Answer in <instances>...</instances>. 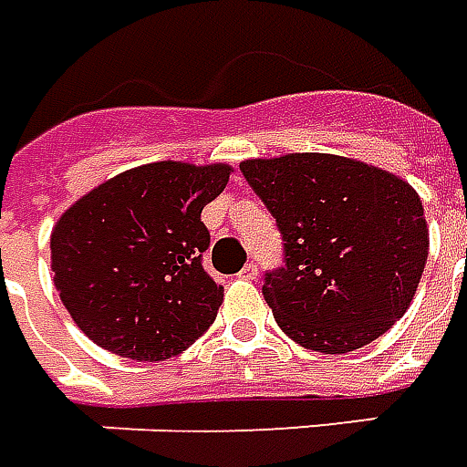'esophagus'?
<instances>
[{"mask_svg":"<svg viewBox=\"0 0 467 467\" xmlns=\"http://www.w3.org/2000/svg\"><path fill=\"white\" fill-rule=\"evenodd\" d=\"M241 279H256V276H259V266H256V264H254V261H249V264H246V266H244V269H241V274H239Z\"/></svg>","mask_w":467,"mask_h":467,"instance_id":"1","label":"esophagus"}]
</instances>
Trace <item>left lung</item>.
I'll list each match as a JSON object with an SVG mask.
<instances>
[{"instance_id": "8db88e82", "label": "left lung", "mask_w": 467, "mask_h": 467, "mask_svg": "<svg viewBox=\"0 0 467 467\" xmlns=\"http://www.w3.org/2000/svg\"><path fill=\"white\" fill-rule=\"evenodd\" d=\"M241 173L284 241V264L264 274V299L294 342L345 355L408 312L428 261V223L405 181L324 153L246 161Z\"/></svg>"}]
</instances>
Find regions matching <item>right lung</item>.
Returning a JSON list of instances; mask_svg holds the SVG:
<instances>
[{"instance_id": "right-lung-1", "label": "right lung", "mask_w": 467, "mask_h": 467, "mask_svg": "<svg viewBox=\"0 0 467 467\" xmlns=\"http://www.w3.org/2000/svg\"><path fill=\"white\" fill-rule=\"evenodd\" d=\"M228 165L150 163L82 196L52 231V271L69 317L95 345L168 359L216 319L223 286L203 269L206 203Z\"/></svg>"}]
</instances>
